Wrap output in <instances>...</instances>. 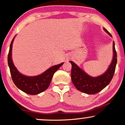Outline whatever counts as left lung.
I'll use <instances>...</instances> for the list:
<instances>
[{
  "label": "left lung",
  "instance_id": "obj_1",
  "mask_svg": "<svg viewBox=\"0 0 125 125\" xmlns=\"http://www.w3.org/2000/svg\"><path fill=\"white\" fill-rule=\"evenodd\" d=\"M104 30L112 37L111 34L107 29L104 28ZM113 59L108 70L105 73L97 77L89 76L74 62L70 61L72 66L71 77L75 87L78 91L89 94H97L106 87L113 78L117 63V54L115 48L114 42H113Z\"/></svg>",
  "mask_w": 125,
  "mask_h": 125
}]
</instances>
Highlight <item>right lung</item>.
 Instances as JSON below:
<instances>
[{
  "label": "right lung",
  "mask_w": 125,
  "mask_h": 125,
  "mask_svg": "<svg viewBox=\"0 0 125 125\" xmlns=\"http://www.w3.org/2000/svg\"><path fill=\"white\" fill-rule=\"evenodd\" d=\"M14 39V37L10 44L8 54V64L14 84L22 91L29 94L34 95L42 92L48 88L53 74L59 69L63 63L52 66L43 73L37 76L28 77L23 75L17 70L12 61L11 50Z\"/></svg>",
  "instance_id": "obj_1"
}]
</instances>
